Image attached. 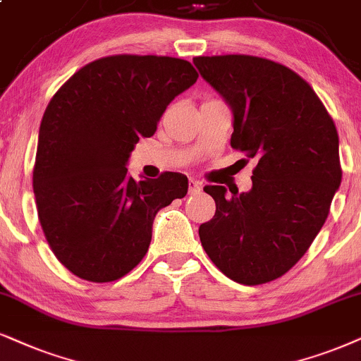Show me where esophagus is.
Masks as SVG:
<instances>
[{"label": "esophagus", "mask_w": 361, "mask_h": 361, "mask_svg": "<svg viewBox=\"0 0 361 361\" xmlns=\"http://www.w3.org/2000/svg\"><path fill=\"white\" fill-rule=\"evenodd\" d=\"M188 190H190V193H191V195H193V193H198V191L202 190V181L190 180V181H188Z\"/></svg>", "instance_id": "34e87169"}]
</instances>
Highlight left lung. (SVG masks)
I'll return each mask as SVG.
<instances>
[{
    "mask_svg": "<svg viewBox=\"0 0 361 361\" xmlns=\"http://www.w3.org/2000/svg\"><path fill=\"white\" fill-rule=\"evenodd\" d=\"M193 63L233 111L231 148L258 161L248 193L204 186L216 212L200 225V240L230 280H276L307 253L330 213L341 183L336 126L312 86L285 65L248 54Z\"/></svg>",
    "mask_w": 361,
    "mask_h": 361,
    "instance_id": "obj_1",
    "label": "left lung"
}]
</instances>
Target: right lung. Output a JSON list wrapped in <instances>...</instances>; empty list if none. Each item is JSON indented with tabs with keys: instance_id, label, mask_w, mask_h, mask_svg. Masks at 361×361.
<instances>
[{
	"instance_id": "right-lung-1",
	"label": "right lung",
	"mask_w": 361,
	"mask_h": 361,
	"mask_svg": "<svg viewBox=\"0 0 361 361\" xmlns=\"http://www.w3.org/2000/svg\"><path fill=\"white\" fill-rule=\"evenodd\" d=\"M196 80L185 59L115 54L76 71L48 103L33 191L49 248L73 275L120 280L147 255L157 213L186 195L181 173L135 181L126 163Z\"/></svg>"
}]
</instances>
